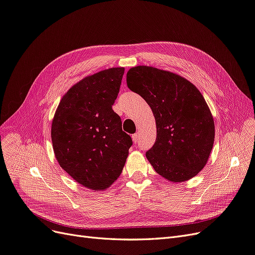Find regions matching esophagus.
<instances>
[{
	"mask_svg": "<svg viewBox=\"0 0 255 255\" xmlns=\"http://www.w3.org/2000/svg\"><path fill=\"white\" fill-rule=\"evenodd\" d=\"M132 138H133L134 143H137L138 140H139V135H138V134H134V135L132 136Z\"/></svg>",
	"mask_w": 255,
	"mask_h": 255,
	"instance_id": "obj_1",
	"label": "esophagus"
}]
</instances>
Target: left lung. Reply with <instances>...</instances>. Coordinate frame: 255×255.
Here are the masks:
<instances>
[{"label": "left lung", "instance_id": "left-lung-1", "mask_svg": "<svg viewBox=\"0 0 255 255\" xmlns=\"http://www.w3.org/2000/svg\"><path fill=\"white\" fill-rule=\"evenodd\" d=\"M127 84L155 117V143L145 153L154 170L171 182L197 175L215 139L213 116L201 92L180 75L146 66L130 68Z\"/></svg>", "mask_w": 255, "mask_h": 255}]
</instances>
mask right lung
I'll return each mask as SVG.
<instances>
[{"mask_svg": "<svg viewBox=\"0 0 255 255\" xmlns=\"http://www.w3.org/2000/svg\"><path fill=\"white\" fill-rule=\"evenodd\" d=\"M125 68L83 79L61 99L52 122V142L60 167L83 186L102 190L118 179L133 144L113 111Z\"/></svg>", "mask_w": 255, "mask_h": 255, "instance_id": "obj_1", "label": "right lung"}]
</instances>
